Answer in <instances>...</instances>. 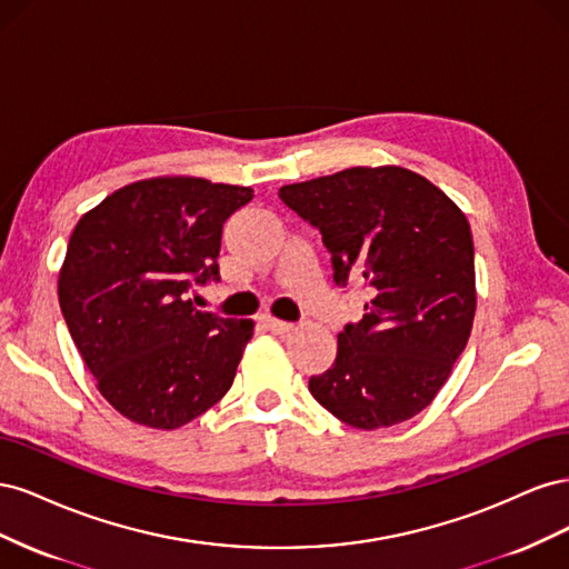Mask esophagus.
<instances>
[{"label": "esophagus", "mask_w": 569, "mask_h": 569, "mask_svg": "<svg viewBox=\"0 0 569 569\" xmlns=\"http://www.w3.org/2000/svg\"><path fill=\"white\" fill-rule=\"evenodd\" d=\"M261 322L268 327L270 332H274V335H284V332L291 330V327H295L291 322H284V320L274 318V316H270V313H263V316H261Z\"/></svg>", "instance_id": "1"}]
</instances>
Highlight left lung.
I'll return each instance as SVG.
<instances>
[{"label": "left lung", "instance_id": "8db88e82", "mask_svg": "<svg viewBox=\"0 0 569 569\" xmlns=\"http://www.w3.org/2000/svg\"><path fill=\"white\" fill-rule=\"evenodd\" d=\"M320 230L335 282L366 289V313L337 335L313 399L358 429L410 420L435 401L472 332L470 222L427 178L401 166L347 168L280 187Z\"/></svg>", "mask_w": 569, "mask_h": 569}]
</instances>
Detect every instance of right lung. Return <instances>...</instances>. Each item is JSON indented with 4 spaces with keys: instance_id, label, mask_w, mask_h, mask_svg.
Wrapping results in <instances>:
<instances>
[{
    "instance_id": "right-lung-1",
    "label": "right lung",
    "mask_w": 569,
    "mask_h": 569,
    "mask_svg": "<svg viewBox=\"0 0 569 569\" xmlns=\"http://www.w3.org/2000/svg\"><path fill=\"white\" fill-rule=\"evenodd\" d=\"M251 187L151 178L120 187L68 239L59 303L101 396L128 420L178 429L232 387L253 320L197 311L220 280V234Z\"/></svg>"
}]
</instances>
